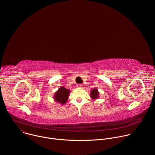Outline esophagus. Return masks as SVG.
Segmentation results:
<instances>
[{"instance_id":"1","label":"esophagus","mask_w":155,"mask_h":155,"mask_svg":"<svg viewBox=\"0 0 155 155\" xmlns=\"http://www.w3.org/2000/svg\"><path fill=\"white\" fill-rule=\"evenodd\" d=\"M77 87H83V84H78L77 85Z\"/></svg>"}]
</instances>
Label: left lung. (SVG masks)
Instances as JSON below:
<instances>
[{
	"label": "left lung",
	"instance_id": "8db88e82",
	"mask_svg": "<svg viewBox=\"0 0 155 155\" xmlns=\"http://www.w3.org/2000/svg\"><path fill=\"white\" fill-rule=\"evenodd\" d=\"M91 97L93 99H97L99 97V92L97 91V90L94 89L91 92Z\"/></svg>",
	"mask_w": 155,
	"mask_h": 155
}]
</instances>
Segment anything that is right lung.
Here are the masks:
<instances>
[{"label":"right lung","mask_w":155,"mask_h":155,"mask_svg":"<svg viewBox=\"0 0 155 155\" xmlns=\"http://www.w3.org/2000/svg\"><path fill=\"white\" fill-rule=\"evenodd\" d=\"M70 91L66 88L61 86L59 90L54 94V100L62 105L65 104L68 99Z\"/></svg>","instance_id":"1"}]
</instances>
